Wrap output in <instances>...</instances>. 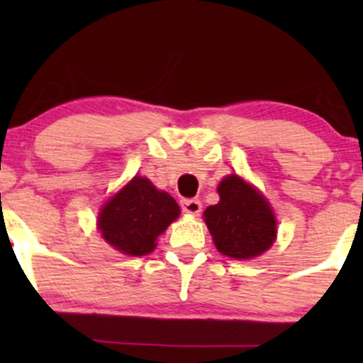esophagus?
Wrapping results in <instances>:
<instances>
[{"instance_id":"obj_1","label":"esophagus","mask_w":363,"mask_h":363,"mask_svg":"<svg viewBox=\"0 0 363 363\" xmlns=\"http://www.w3.org/2000/svg\"><path fill=\"white\" fill-rule=\"evenodd\" d=\"M181 208L184 213L199 215L201 213V201H199V199H182Z\"/></svg>"}]
</instances>
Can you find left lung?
Returning a JSON list of instances; mask_svg holds the SVG:
<instances>
[{
    "label": "left lung",
    "mask_w": 363,
    "mask_h": 363,
    "mask_svg": "<svg viewBox=\"0 0 363 363\" xmlns=\"http://www.w3.org/2000/svg\"><path fill=\"white\" fill-rule=\"evenodd\" d=\"M218 194V205L205 211L216 249L234 259H249L272 247L277 220L259 191L239 176H228L220 182Z\"/></svg>",
    "instance_id": "left-lung-1"
}]
</instances>
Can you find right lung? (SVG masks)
I'll return each instance as SVG.
<instances>
[{"label":"right lung","mask_w":363,"mask_h":363,"mask_svg":"<svg viewBox=\"0 0 363 363\" xmlns=\"http://www.w3.org/2000/svg\"><path fill=\"white\" fill-rule=\"evenodd\" d=\"M176 199L158 191L148 179L135 177L106 203L99 215L104 239L128 256H145L155 240L177 218Z\"/></svg>","instance_id":"add662e5"}]
</instances>
